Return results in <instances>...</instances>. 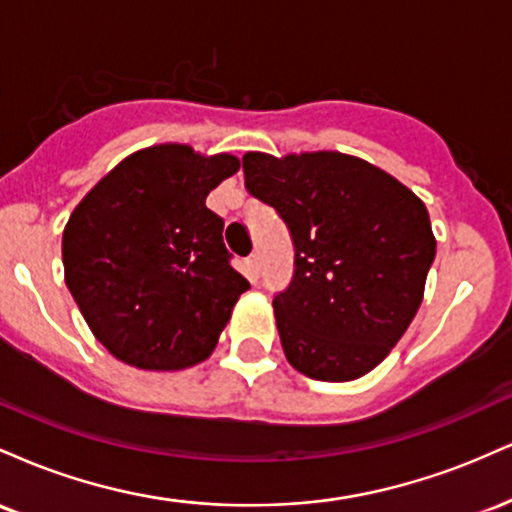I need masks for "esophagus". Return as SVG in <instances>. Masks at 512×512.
Masks as SVG:
<instances>
[{
	"mask_svg": "<svg viewBox=\"0 0 512 512\" xmlns=\"http://www.w3.org/2000/svg\"><path fill=\"white\" fill-rule=\"evenodd\" d=\"M248 264H250L252 279H257V276H260V255H257V252H252V255L248 257Z\"/></svg>",
	"mask_w": 512,
	"mask_h": 512,
	"instance_id": "esophagus-1",
	"label": "esophagus"
}]
</instances>
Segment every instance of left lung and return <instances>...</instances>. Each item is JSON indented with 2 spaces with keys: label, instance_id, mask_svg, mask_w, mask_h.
<instances>
[{
  "label": "left lung",
  "instance_id": "left-lung-1",
  "mask_svg": "<svg viewBox=\"0 0 512 512\" xmlns=\"http://www.w3.org/2000/svg\"><path fill=\"white\" fill-rule=\"evenodd\" d=\"M245 187L279 211L296 248L276 330L298 373L349 383L390 354L424 301L436 257L426 204L339 151L243 156Z\"/></svg>",
  "mask_w": 512,
  "mask_h": 512
}]
</instances>
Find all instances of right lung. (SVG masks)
<instances>
[{
  "label": "right lung",
  "instance_id": "1",
  "mask_svg": "<svg viewBox=\"0 0 512 512\" xmlns=\"http://www.w3.org/2000/svg\"><path fill=\"white\" fill-rule=\"evenodd\" d=\"M231 154L156 144L120 161L76 204L62 236L64 281L117 361L182 370L214 351L248 279L231 267L207 209L238 173Z\"/></svg>",
  "mask_w": 512,
  "mask_h": 512
}]
</instances>
